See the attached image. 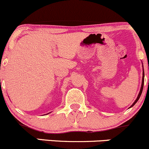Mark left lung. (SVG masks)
<instances>
[{
    "mask_svg": "<svg viewBox=\"0 0 149 149\" xmlns=\"http://www.w3.org/2000/svg\"><path fill=\"white\" fill-rule=\"evenodd\" d=\"M143 83H144V71H143V77H142V83H141V89H140L139 93V95H138V97H137V98L136 99V100L134 101V103L132 104V105H131L130 107H133V106L134 105V104H135L136 103L137 101L139 100V99L140 98V96H141V93H142V91H143Z\"/></svg>",
    "mask_w": 149,
    "mask_h": 149,
    "instance_id": "8db88e82",
    "label": "left lung"
}]
</instances>
